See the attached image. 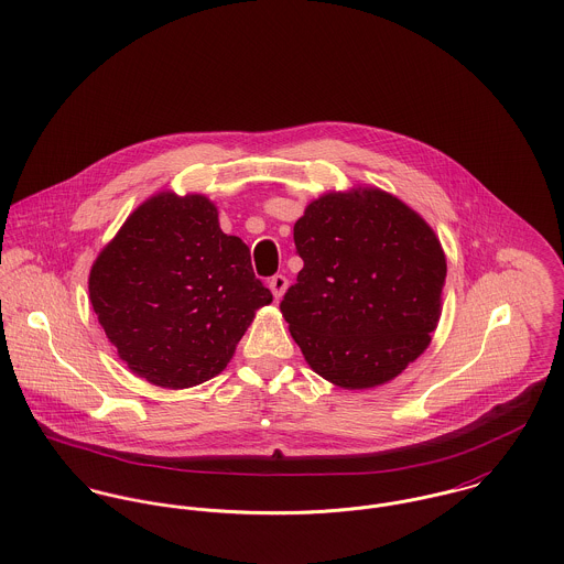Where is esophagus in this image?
Listing matches in <instances>:
<instances>
[{"label":"esophagus","mask_w":564,"mask_h":564,"mask_svg":"<svg viewBox=\"0 0 564 564\" xmlns=\"http://www.w3.org/2000/svg\"><path fill=\"white\" fill-rule=\"evenodd\" d=\"M286 286H289V280H286L284 275H273V278L269 280V289H271V293H273L275 300H282V297H284Z\"/></svg>","instance_id":"obj_1"}]
</instances>
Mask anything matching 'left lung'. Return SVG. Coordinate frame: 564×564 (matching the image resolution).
Wrapping results in <instances>:
<instances>
[{"label":"left lung","mask_w":564,"mask_h":564,"mask_svg":"<svg viewBox=\"0 0 564 564\" xmlns=\"http://www.w3.org/2000/svg\"><path fill=\"white\" fill-rule=\"evenodd\" d=\"M293 239L304 269L280 313L308 367L345 391L395 380L443 313L436 232L393 193L358 184L313 199Z\"/></svg>","instance_id":"left-lung-1"}]
</instances>
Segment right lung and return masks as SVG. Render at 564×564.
Returning a JSON list of instances; mask_svg holds the SVG:
<instances>
[{
	"instance_id": "1",
	"label": "right lung",
	"mask_w": 564,
	"mask_h": 564,
	"mask_svg": "<svg viewBox=\"0 0 564 564\" xmlns=\"http://www.w3.org/2000/svg\"><path fill=\"white\" fill-rule=\"evenodd\" d=\"M88 300L128 369L161 389L219 376L273 295L249 249L202 193L161 191L137 206L88 273Z\"/></svg>"
}]
</instances>
